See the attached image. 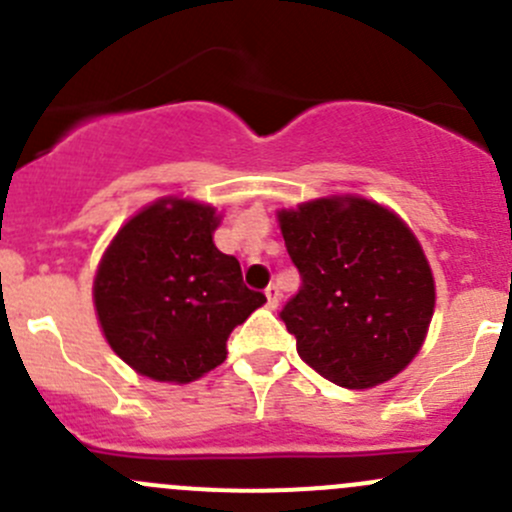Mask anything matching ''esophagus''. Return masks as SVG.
I'll return each mask as SVG.
<instances>
[{"mask_svg": "<svg viewBox=\"0 0 512 512\" xmlns=\"http://www.w3.org/2000/svg\"><path fill=\"white\" fill-rule=\"evenodd\" d=\"M265 294H267V307L275 309L277 304H280V287H277V285H270V287L265 289Z\"/></svg>", "mask_w": 512, "mask_h": 512, "instance_id": "esophagus-1", "label": "esophagus"}]
</instances>
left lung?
<instances>
[{"label":"left lung","instance_id":"1","mask_svg":"<svg viewBox=\"0 0 512 512\" xmlns=\"http://www.w3.org/2000/svg\"><path fill=\"white\" fill-rule=\"evenodd\" d=\"M302 287L280 319L297 354L344 389H371L421 349L436 287L414 232L364 198H322L280 213Z\"/></svg>","mask_w":512,"mask_h":512}]
</instances>
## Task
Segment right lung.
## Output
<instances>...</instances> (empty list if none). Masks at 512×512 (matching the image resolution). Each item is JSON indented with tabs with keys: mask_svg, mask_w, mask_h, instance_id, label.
<instances>
[{
	"mask_svg": "<svg viewBox=\"0 0 512 512\" xmlns=\"http://www.w3.org/2000/svg\"><path fill=\"white\" fill-rule=\"evenodd\" d=\"M210 205L168 198L113 237L94 280L111 349L138 374L188 384L227 356V337L265 294L245 287L240 262L215 247Z\"/></svg>",
	"mask_w": 512,
	"mask_h": 512,
	"instance_id": "right-lung-1",
	"label": "right lung"
}]
</instances>
